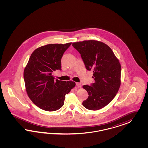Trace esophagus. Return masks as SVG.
<instances>
[{
	"label": "esophagus",
	"mask_w": 148,
	"mask_h": 148,
	"mask_svg": "<svg viewBox=\"0 0 148 148\" xmlns=\"http://www.w3.org/2000/svg\"><path fill=\"white\" fill-rule=\"evenodd\" d=\"M76 85L78 87H81V84L79 83V82H76Z\"/></svg>",
	"instance_id": "34e87169"
}]
</instances>
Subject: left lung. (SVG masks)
<instances>
[{
  "label": "left lung",
  "mask_w": 148,
  "mask_h": 148,
  "mask_svg": "<svg viewBox=\"0 0 148 148\" xmlns=\"http://www.w3.org/2000/svg\"><path fill=\"white\" fill-rule=\"evenodd\" d=\"M73 47L79 52L86 68L92 70L94 82L83 86L89 95L82 103L90 110L104 108L115 97L121 86V66L108 45L97 40L74 42Z\"/></svg>",
  "instance_id": "1"
}]
</instances>
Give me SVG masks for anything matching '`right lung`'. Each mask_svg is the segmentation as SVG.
Wrapping results in <instances>:
<instances>
[{"label": "right lung", "mask_w": 148, "mask_h": 148, "mask_svg": "<svg viewBox=\"0 0 148 148\" xmlns=\"http://www.w3.org/2000/svg\"><path fill=\"white\" fill-rule=\"evenodd\" d=\"M72 43L49 44L32 53L24 71L27 94L33 103L47 111L62 108L65 95L75 87L74 81L55 80L53 72L61 71L63 54Z\"/></svg>", "instance_id": "add662e5"}]
</instances>
